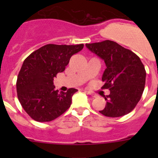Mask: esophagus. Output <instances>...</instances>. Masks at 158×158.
<instances>
[{"instance_id":"obj_1","label":"esophagus","mask_w":158,"mask_h":158,"mask_svg":"<svg viewBox=\"0 0 158 158\" xmlns=\"http://www.w3.org/2000/svg\"><path fill=\"white\" fill-rule=\"evenodd\" d=\"M85 92H86L87 94L89 95H91L92 97H94V98H95V97H97V95L95 93H93V92H90V91H85Z\"/></svg>"}]
</instances>
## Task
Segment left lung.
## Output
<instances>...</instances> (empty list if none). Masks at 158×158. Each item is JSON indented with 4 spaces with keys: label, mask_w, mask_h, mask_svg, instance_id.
Segmentation results:
<instances>
[{
    "label": "left lung",
    "mask_w": 158,
    "mask_h": 158,
    "mask_svg": "<svg viewBox=\"0 0 158 158\" xmlns=\"http://www.w3.org/2000/svg\"><path fill=\"white\" fill-rule=\"evenodd\" d=\"M85 46L102 59L106 66L102 77L105 83L102 89H109L110 94L103 95L107 103L99 112L111 118L128 114L141 99L145 85L146 71L140 58L111 40Z\"/></svg>",
    "instance_id": "obj_1"
}]
</instances>
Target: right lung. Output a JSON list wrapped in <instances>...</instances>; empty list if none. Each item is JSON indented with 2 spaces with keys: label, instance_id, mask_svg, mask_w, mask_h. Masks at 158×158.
<instances>
[{
  "label": "right lung",
  "instance_id": "right-lung-1",
  "mask_svg": "<svg viewBox=\"0 0 158 158\" xmlns=\"http://www.w3.org/2000/svg\"><path fill=\"white\" fill-rule=\"evenodd\" d=\"M83 44H47L36 49L23 61L17 80V97L22 107L36 122L54 120L71 106L76 89L66 92L55 90L53 79L66 69L73 55Z\"/></svg>",
  "mask_w": 158,
  "mask_h": 158
}]
</instances>
